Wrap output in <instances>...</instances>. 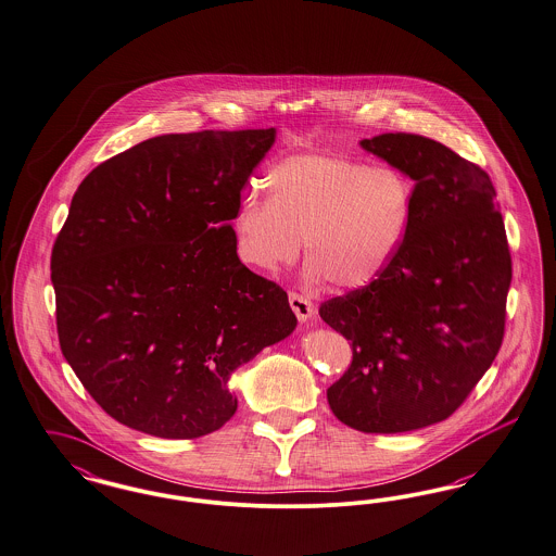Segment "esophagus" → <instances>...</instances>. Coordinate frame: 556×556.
Segmentation results:
<instances>
[{
    "instance_id": "esophagus-1",
    "label": "esophagus",
    "mask_w": 556,
    "mask_h": 556,
    "mask_svg": "<svg viewBox=\"0 0 556 556\" xmlns=\"http://www.w3.org/2000/svg\"><path fill=\"white\" fill-rule=\"evenodd\" d=\"M289 306H291V311L295 312V316H298L300 323H308L312 316H314V312H316L311 300L304 298V295H300V293H295V291L289 293Z\"/></svg>"
}]
</instances>
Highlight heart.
I'll list each match as a JSON object with an SVG mask.
<instances>
[{
	"label": "heart",
	"mask_w": 556,
	"mask_h": 556,
	"mask_svg": "<svg viewBox=\"0 0 556 556\" xmlns=\"http://www.w3.org/2000/svg\"><path fill=\"white\" fill-rule=\"evenodd\" d=\"M267 200L250 194L233 219L245 267L279 273L304 238V279L334 289L368 288L395 263L416 213V184L393 165L352 156L293 155L263 176Z\"/></svg>",
	"instance_id": "1"
}]
</instances>
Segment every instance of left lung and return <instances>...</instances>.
Returning a JSON list of instances; mask_svg holds the SVG:
<instances>
[{"mask_svg":"<svg viewBox=\"0 0 556 556\" xmlns=\"http://www.w3.org/2000/svg\"><path fill=\"white\" fill-rule=\"evenodd\" d=\"M359 147L416 184V213L395 263L368 288L320 306L352 345L327 391L359 432L395 434L446 420L501 350L511 254L489 174L418 134Z\"/></svg>","mask_w":556,"mask_h":556,"instance_id":"1","label":"left lung"}]
</instances>
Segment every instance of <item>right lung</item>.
Wrapping results in <instances>:
<instances>
[{"label":"right lung","mask_w":556,"mask_h":556,"mask_svg":"<svg viewBox=\"0 0 556 556\" xmlns=\"http://www.w3.org/2000/svg\"><path fill=\"white\" fill-rule=\"evenodd\" d=\"M277 130L165 134L94 167L51 252L62 354L113 420L199 439L231 375L293 333L288 293L233 248L242 188Z\"/></svg>","instance_id":"obj_1"}]
</instances>
